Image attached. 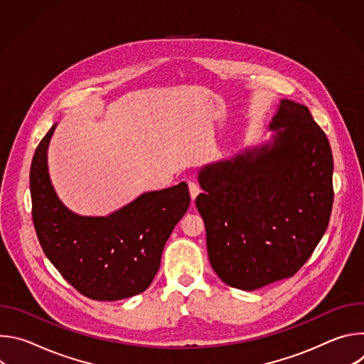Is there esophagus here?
<instances>
[{
  "instance_id": "esophagus-1",
  "label": "esophagus",
  "mask_w": 364,
  "mask_h": 364,
  "mask_svg": "<svg viewBox=\"0 0 364 364\" xmlns=\"http://www.w3.org/2000/svg\"><path fill=\"white\" fill-rule=\"evenodd\" d=\"M188 188H190V196H191V198L194 200V198L198 196V193H200V187H198L197 183L188 181Z\"/></svg>"
}]
</instances>
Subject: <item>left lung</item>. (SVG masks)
<instances>
[{
	"instance_id": "obj_1",
	"label": "left lung",
	"mask_w": 364,
	"mask_h": 364,
	"mask_svg": "<svg viewBox=\"0 0 364 364\" xmlns=\"http://www.w3.org/2000/svg\"><path fill=\"white\" fill-rule=\"evenodd\" d=\"M269 129V142L198 173L196 207L212 268L243 291L295 275L333 209L331 146L309 109L282 99Z\"/></svg>"
}]
</instances>
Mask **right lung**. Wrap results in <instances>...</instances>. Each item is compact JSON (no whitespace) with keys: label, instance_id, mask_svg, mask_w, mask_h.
<instances>
[{"label":"right lung","instance_id":"obj_1","mask_svg":"<svg viewBox=\"0 0 364 364\" xmlns=\"http://www.w3.org/2000/svg\"><path fill=\"white\" fill-rule=\"evenodd\" d=\"M55 128L40 141L30 168L33 223L43 252L90 299L117 301L144 292L188 209L187 184L144 193L107 218L79 216L59 200L48 177L47 148Z\"/></svg>","mask_w":364,"mask_h":364}]
</instances>
